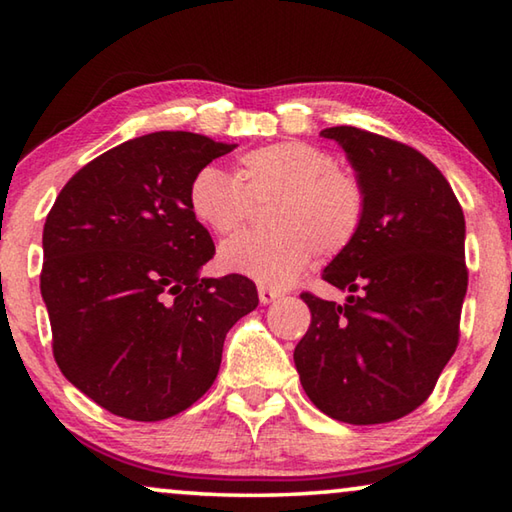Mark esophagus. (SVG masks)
<instances>
[{"label": "esophagus", "instance_id": "34e87169", "mask_svg": "<svg viewBox=\"0 0 512 512\" xmlns=\"http://www.w3.org/2000/svg\"><path fill=\"white\" fill-rule=\"evenodd\" d=\"M257 293H259V302H262V305H271V302H275L277 298H282V291L271 289V287H259Z\"/></svg>", "mask_w": 512, "mask_h": 512}]
</instances>
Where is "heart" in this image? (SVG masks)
<instances>
[{"mask_svg":"<svg viewBox=\"0 0 512 512\" xmlns=\"http://www.w3.org/2000/svg\"><path fill=\"white\" fill-rule=\"evenodd\" d=\"M271 232L225 241L219 262L228 273L262 287H287L309 266L314 250L339 255L366 219V189L357 173L336 167L327 151L307 142L259 146L239 158L235 176L214 164L198 169L187 189L189 212L216 235H230L253 203H268Z\"/></svg>","mask_w":512,"mask_h":512,"instance_id":"heart-1","label":"heart"}]
</instances>
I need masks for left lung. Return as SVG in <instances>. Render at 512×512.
<instances>
[{
	"label": "left lung",
	"instance_id": "obj_1",
	"mask_svg": "<svg viewBox=\"0 0 512 512\" xmlns=\"http://www.w3.org/2000/svg\"><path fill=\"white\" fill-rule=\"evenodd\" d=\"M320 135L348 155L366 189V219L323 271L348 300L300 296L311 325L293 361L307 397L329 418L393 422L427 400L458 345L465 216L420 151L354 126Z\"/></svg>",
	"mask_w": 512,
	"mask_h": 512
}]
</instances>
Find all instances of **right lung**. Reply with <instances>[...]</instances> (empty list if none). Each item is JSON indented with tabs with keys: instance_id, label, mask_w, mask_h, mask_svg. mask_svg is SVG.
<instances>
[{
	"instance_id": "right-lung-1",
	"label": "right lung",
	"mask_w": 512,
	"mask_h": 512,
	"mask_svg": "<svg viewBox=\"0 0 512 512\" xmlns=\"http://www.w3.org/2000/svg\"><path fill=\"white\" fill-rule=\"evenodd\" d=\"M235 146L135 137L85 164L47 214L40 291L56 363L119 418L158 422L201 400L225 334L257 307L248 277L198 275L214 244L187 203L194 173Z\"/></svg>"
}]
</instances>
